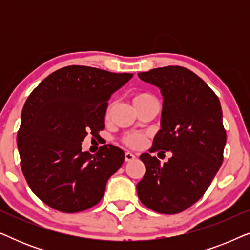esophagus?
<instances>
[{"label":"esophagus","mask_w":250,"mask_h":250,"mask_svg":"<svg viewBox=\"0 0 250 250\" xmlns=\"http://www.w3.org/2000/svg\"><path fill=\"white\" fill-rule=\"evenodd\" d=\"M135 158V155H133L132 152H125V162H132V160H134Z\"/></svg>","instance_id":"obj_1"}]
</instances>
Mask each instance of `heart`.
I'll return each instance as SVG.
<instances>
[{"mask_svg":"<svg viewBox=\"0 0 250 250\" xmlns=\"http://www.w3.org/2000/svg\"><path fill=\"white\" fill-rule=\"evenodd\" d=\"M132 101L136 110L146 107V104H152V102H158L155 95H152L151 93H146V92H140V93L134 94L132 98ZM115 107H116L115 101L109 102L104 111L105 119H110ZM146 141V134H145V133H128V134H125L122 138V142L124 143L126 146H128V148H132V149L140 148V146L145 145Z\"/></svg>","mask_w":250,"mask_h":250,"instance_id":"heart-1","label":"heart"}]
</instances>
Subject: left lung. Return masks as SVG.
Returning <instances> with one entry per match:
<instances>
[{"label": "left lung", "instance_id": "1", "mask_svg": "<svg viewBox=\"0 0 250 250\" xmlns=\"http://www.w3.org/2000/svg\"><path fill=\"white\" fill-rule=\"evenodd\" d=\"M138 75L158 86L164 98L162 129L149 151L173 153L164 165L149 153L140 156L146 174L136 186L138 196L157 213H181L204 196L223 163L227 132L220 100L184 67L167 66Z\"/></svg>", "mask_w": 250, "mask_h": 250}]
</instances>
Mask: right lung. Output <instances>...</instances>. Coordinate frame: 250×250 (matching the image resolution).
I'll use <instances>...</instances> for the list:
<instances>
[{"mask_svg":"<svg viewBox=\"0 0 250 250\" xmlns=\"http://www.w3.org/2000/svg\"><path fill=\"white\" fill-rule=\"evenodd\" d=\"M132 74L87 66L58 69L25 102L17 134L20 166L34 193L53 209L78 213L97 205L123 165L122 149L104 145L91 155L82 142L104 129V111Z\"/></svg>","mask_w":250,"mask_h":250,"instance_id":"right-lung-1","label":"right lung"}]
</instances>
